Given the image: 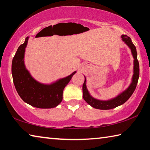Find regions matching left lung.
Here are the masks:
<instances>
[{"label": "left lung", "instance_id": "1", "mask_svg": "<svg viewBox=\"0 0 150 150\" xmlns=\"http://www.w3.org/2000/svg\"><path fill=\"white\" fill-rule=\"evenodd\" d=\"M122 40L125 42V44L130 47L131 50L132 54L134 57V74L132 79V83L130 86L128 87L126 90H125L120 95H118L116 97L112 98L108 100H100L96 99L91 96L86 86V78L85 77V81L83 85V96L84 100L87 102L88 105H91L92 107L100 110H109L114 108L117 107V106L123 105L129 99L132 95L134 91H135L137 83H138L139 75V62L137 58V52L135 45L132 42L131 38L126 35H121Z\"/></svg>", "mask_w": 150, "mask_h": 150}]
</instances>
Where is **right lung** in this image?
<instances>
[{
	"instance_id": "add662e5",
	"label": "right lung",
	"mask_w": 150,
	"mask_h": 150,
	"mask_svg": "<svg viewBox=\"0 0 150 150\" xmlns=\"http://www.w3.org/2000/svg\"><path fill=\"white\" fill-rule=\"evenodd\" d=\"M28 38L27 37L24 44L18 47L12 59V75L15 88L20 98L30 105L39 108H54L62 101L63 89L76 71L50 85L38 82L24 65L25 48Z\"/></svg>"
}]
</instances>
